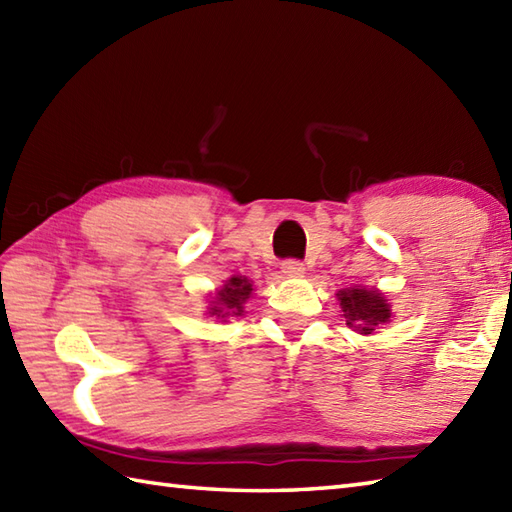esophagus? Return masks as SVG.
<instances>
[{"label": "esophagus", "instance_id": "esophagus-1", "mask_svg": "<svg viewBox=\"0 0 512 512\" xmlns=\"http://www.w3.org/2000/svg\"><path fill=\"white\" fill-rule=\"evenodd\" d=\"M281 273L288 277H301L303 273H306V266L297 262V259H286V262L281 264Z\"/></svg>", "mask_w": 512, "mask_h": 512}]
</instances>
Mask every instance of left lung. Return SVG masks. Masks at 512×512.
<instances>
[{
    "instance_id": "obj_1",
    "label": "left lung",
    "mask_w": 512,
    "mask_h": 512,
    "mask_svg": "<svg viewBox=\"0 0 512 512\" xmlns=\"http://www.w3.org/2000/svg\"><path fill=\"white\" fill-rule=\"evenodd\" d=\"M336 297L341 301V317L345 319V325H350L356 332L372 334L378 325L389 323L391 319V306L383 292L376 288H343Z\"/></svg>"
}]
</instances>
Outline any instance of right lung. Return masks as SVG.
Here are the masks:
<instances>
[{
    "instance_id": "obj_1",
    "label": "right lung",
    "mask_w": 512,
    "mask_h": 512,
    "mask_svg": "<svg viewBox=\"0 0 512 512\" xmlns=\"http://www.w3.org/2000/svg\"><path fill=\"white\" fill-rule=\"evenodd\" d=\"M250 295H253V284L246 277H231L222 290L215 292L213 301H209V314L217 319L242 317L244 303Z\"/></svg>"
}]
</instances>
